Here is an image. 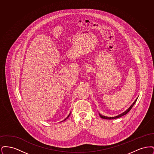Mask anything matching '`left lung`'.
Returning <instances> with one entry per match:
<instances>
[{"mask_svg": "<svg viewBox=\"0 0 154 154\" xmlns=\"http://www.w3.org/2000/svg\"><path fill=\"white\" fill-rule=\"evenodd\" d=\"M137 98L135 100V101L133 103V104H132V105L129 107V109H128L127 110H126L125 111H124V112H122V114H119V115H118L117 116H116V117H106V116H102V114H99V116H100V117L103 118V119H116V118H118L121 117H122V116H124L125 115H126L130 110L132 109V107H133V105L135 104V103L136 102V101H137Z\"/></svg>", "mask_w": 154, "mask_h": 154, "instance_id": "1", "label": "left lung"}]
</instances>
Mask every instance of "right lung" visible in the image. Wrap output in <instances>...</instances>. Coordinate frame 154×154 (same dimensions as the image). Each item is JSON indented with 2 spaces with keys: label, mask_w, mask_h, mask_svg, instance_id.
Listing matches in <instances>:
<instances>
[{
  "label": "right lung",
  "mask_w": 154,
  "mask_h": 154,
  "mask_svg": "<svg viewBox=\"0 0 154 154\" xmlns=\"http://www.w3.org/2000/svg\"><path fill=\"white\" fill-rule=\"evenodd\" d=\"M70 114H69V116H67V117L66 118H65V119H64V120H63V121H65V120H66V119H67V118H69V116H70Z\"/></svg>",
  "instance_id": "right-lung-1"
}]
</instances>
